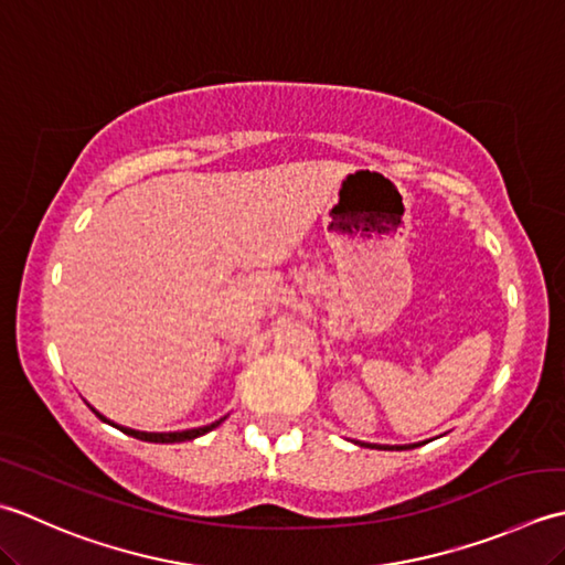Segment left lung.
Instances as JSON below:
<instances>
[{
  "label": "left lung",
  "mask_w": 565,
  "mask_h": 565,
  "mask_svg": "<svg viewBox=\"0 0 565 565\" xmlns=\"http://www.w3.org/2000/svg\"><path fill=\"white\" fill-rule=\"evenodd\" d=\"M361 446H371V444H361ZM373 448H383V451H393V446H373ZM414 448V446H412ZM397 451H399V446H397Z\"/></svg>",
  "instance_id": "left-lung-1"
}]
</instances>
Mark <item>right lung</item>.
<instances>
[{"instance_id":"obj_1","label":"right lung","mask_w":565,"mask_h":565,"mask_svg":"<svg viewBox=\"0 0 565 565\" xmlns=\"http://www.w3.org/2000/svg\"><path fill=\"white\" fill-rule=\"evenodd\" d=\"M95 412V409H92ZM97 417L102 419V422H107L105 417H102L99 412H95ZM222 422V419H218ZM218 422H214V424H210V427H200V429H188V431H168V434H151V431H136V429H126V427H117V424H114V427L117 429H121L124 434H129V436H134V439H141V441H151V444H178V441H192V439H198V436H202V434H206V431H212L214 427H218ZM111 424V422H109Z\"/></svg>"}]
</instances>
